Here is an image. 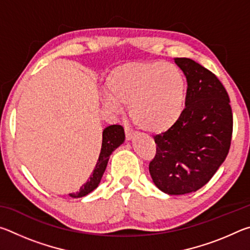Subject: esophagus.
I'll return each instance as SVG.
<instances>
[{
    "label": "esophagus",
    "instance_id": "1",
    "mask_svg": "<svg viewBox=\"0 0 250 250\" xmlns=\"http://www.w3.org/2000/svg\"><path fill=\"white\" fill-rule=\"evenodd\" d=\"M125 139H126V140H128V141L135 137V132H134V131H133L132 129L128 128V126H125Z\"/></svg>",
    "mask_w": 250,
    "mask_h": 250
}]
</instances>
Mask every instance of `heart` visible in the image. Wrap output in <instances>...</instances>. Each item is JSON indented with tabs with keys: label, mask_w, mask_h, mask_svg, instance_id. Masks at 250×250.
Returning a JSON list of instances; mask_svg holds the SVG:
<instances>
[{
	"label": "heart",
	"mask_w": 250,
	"mask_h": 250,
	"mask_svg": "<svg viewBox=\"0 0 250 250\" xmlns=\"http://www.w3.org/2000/svg\"><path fill=\"white\" fill-rule=\"evenodd\" d=\"M104 107L119 111L129 105L134 124L161 133L180 120L185 109L186 80L173 62H133L110 71L104 83Z\"/></svg>",
	"instance_id": "1"
}]
</instances>
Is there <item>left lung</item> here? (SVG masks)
<instances>
[{
    "label": "left lung",
    "mask_w": 250,
    "mask_h": 250,
    "mask_svg": "<svg viewBox=\"0 0 250 250\" xmlns=\"http://www.w3.org/2000/svg\"><path fill=\"white\" fill-rule=\"evenodd\" d=\"M174 62L188 82L185 109L172 128L154 137L149 171L161 191L183 195L203 188L225 161L232 112L225 87L211 71L189 58Z\"/></svg>",
    "instance_id": "obj_1"
}]
</instances>
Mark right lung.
Masks as SVG:
<instances>
[{
  "instance_id": "1",
  "label": "right lung",
  "mask_w": 250,
  "mask_h": 250,
  "mask_svg": "<svg viewBox=\"0 0 250 250\" xmlns=\"http://www.w3.org/2000/svg\"><path fill=\"white\" fill-rule=\"evenodd\" d=\"M125 130L119 125H109L103 131V145H101V150L98 161L95 167V170L89 179L84 183L78 192L69 194V196L77 198L86 196L87 194L94 191V189L99 185L101 177L104 175V172L107 167L108 161L110 155L115 151L118 146H120L125 141Z\"/></svg>"
}]
</instances>
